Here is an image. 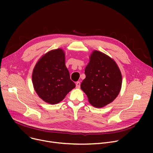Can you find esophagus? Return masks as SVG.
Listing matches in <instances>:
<instances>
[{
    "label": "esophagus",
    "instance_id": "1",
    "mask_svg": "<svg viewBox=\"0 0 153 153\" xmlns=\"http://www.w3.org/2000/svg\"><path fill=\"white\" fill-rule=\"evenodd\" d=\"M76 88H77V89H79L80 86H81V83H80L79 82H77L76 83Z\"/></svg>",
    "mask_w": 153,
    "mask_h": 153
}]
</instances>
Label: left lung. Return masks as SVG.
<instances>
[{"mask_svg": "<svg viewBox=\"0 0 153 153\" xmlns=\"http://www.w3.org/2000/svg\"><path fill=\"white\" fill-rule=\"evenodd\" d=\"M85 74L81 88L92 106L103 107L117 97L122 88V76L114 59L94 50L85 67Z\"/></svg>", "mask_w": 153, "mask_h": 153, "instance_id": "1", "label": "left lung"}]
</instances>
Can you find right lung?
Listing matches in <instances>:
<instances>
[{
    "label": "right lung",
    "instance_id": "1",
    "mask_svg": "<svg viewBox=\"0 0 153 153\" xmlns=\"http://www.w3.org/2000/svg\"><path fill=\"white\" fill-rule=\"evenodd\" d=\"M65 52L52 50L40 58L32 72V83L38 97L54 105L61 102L75 88L65 64Z\"/></svg>",
    "mask_w": 153,
    "mask_h": 153
}]
</instances>
